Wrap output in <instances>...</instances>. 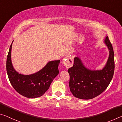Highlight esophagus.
<instances>
[{"instance_id":"1","label":"esophagus","mask_w":122,"mask_h":122,"mask_svg":"<svg viewBox=\"0 0 122 122\" xmlns=\"http://www.w3.org/2000/svg\"><path fill=\"white\" fill-rule=\"evenodd\" d=\"M62 64L66 68H69L73 66V61L71 57L66 56L63 59Z\"/></svg>"}]
</instances>
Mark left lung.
<instances>
[{
	"instance_id": "left-lung-1",
	"label": "left lung",
	"mask_w": 122,
	"mask_h": 122,
	"mask_svg": "<svg viewBox=\"0 0 122 122\" xmlns=\"http://www.w3.org/2000/svg\"><path fill=\"white\" fill-rule=\"evenodd\" d=\"M104 43L109 51L105 66L100 70H91L84 65L79 57L74 59L73 66L68 69L70 76L69 86L75 97L90 99L99 96L109 86L115 71V59L112 46L106 36Z\"/></svg>"
}]
</instances>
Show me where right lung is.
<instances>
[{"label":"right lung","mask_w":122,"mask_h":122,"mask_svg":"<svg viewBox=\"0 0 122 122\" xmlns=\"http://www.w3.org/2000/svg\"><path fill=\"white\" fill-rule=\"evenodd\" d=\"M12 43L10 47L6 60L7 74L11 85L18 93L26 98L40 97L49 89L54 79L59 74L58 67L60 60L48 62L43 68L34 74H19L13 68L11 61Z\"/></svg>","instance_id":"right-lung-1"}]
</instances>
